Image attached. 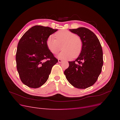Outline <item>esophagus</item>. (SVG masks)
I'll list each match as a JSON object with an SVG mask.
<instances>
[{
  "label": "esophagus",
  "instance_id": "1",
  "mask_svg": "<svg viewBox=\"0 0 120 120\" xmlns=\"http://www.w3.org/2000/svg\"><path fill=\"white\" fill-rule=\"evenodd\" d=\"M58 61H59V63H62V62H63V60H62L59 59V60H58Z\"/></svg>",
  "mask_w": 120,
  "mask_h": 120
}]
</instances>
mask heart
I'll return each mask as SVG.
<instances>
[{
	"mask_svg": "<svg viewBox=\"0 0 120 120\" xmlns=\"http://www.w3.org/2000/svg\"><path fill=\"white\" fill-rule=\"evenodd\" d=\"M56 39L52 36L47 38L46 46L53 54H57L62 49L64 50L58 57L63 60H71L76 58L80 54L82 49V41L79 35L72 32L61 30L54 34Z\"/></svg>",
	"mask_w": 120,
	"mask_h": 120,
	"instance_id": "b5f03b06",
	"label": "heart"
}]
</instances>
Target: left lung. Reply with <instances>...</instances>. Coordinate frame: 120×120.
<instances>
[{"instance_id":"left-lung-1","label":"left lung","mask_w":120,"mask_h":120,"mask_svg":"<svg viewBox=\"0 0 120 120\" xmlns=\"http://www.w3.org/2000/svg\"><path fill=\"white\" fill-rule=\"evenodd\" d=\"M78 34L82 41V49L79 57L68 61L64 71L67 80L75 88L86 89L93 86L98 79L103 65V53L101 43L95 34L89 29H70Z\"/></svg>"}]
</instances>
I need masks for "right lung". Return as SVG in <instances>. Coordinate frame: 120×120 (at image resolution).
<instances>
[{"instance_id":"1","label":"right lung","mask_w":120,"mask_h":120,"mask_svg":"<svg viewBox=\"0 0 120 120\" xmlns=\"http://www.w3.org/2000/svg\"><path fill=\"white\" fill-rule=\"evenodd\" d=\"M57 30L35 25L20 39L16 53V68L21 82L27 86L38 88L42 86L58 62L46 44L47 38Z\"/></svg>"}]
</instances>
